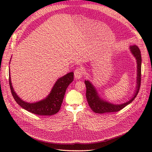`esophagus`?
Listing matches in <instances>:
<instances>
[{
	"instance_id": "esophagus-1",
	"label": "esophagus",
	"mask_w": 152,
	"mask_h": 152,
	"mask_svg": "<svg viewBox=\"0 0 152 152\" xmlns=\"http://www.w3.org/2000/svg\"><path fill=\"white\" fill-rule=\"evenodd\" d=\"M83 69L82 68L80 67H78L77 68L75 71H74V74H75V77L76 79H80L82 77L83 75Z\"/></svg>"
}]
</instances>
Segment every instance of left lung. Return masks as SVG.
<instances>
[{
	"label": "left lung",
	"mask_w": 152,
	"mask_h": 152,
	"mask_svg": "<svg viewBox=\"0 0 152 152\" xmlns=\"http://www.w3.org/2000/svg\"><path fill=\"white\" fill-rule=\"evenodd\" d=\"M131 51L137 60V89L134 95V97L128 102L121 105H113L106 101H103L100 99L98 94L94 88V87L89 81H85L86 86V98L89 105L94 112L96 113H112L117 112L120 111L131 103L135 98L137 97L139 93L140 83H141V63L142 58L140 50L136 45H133L130 47Z\"/></svg>",
	"instance_id": "left-lung-1"
}]
</instances>
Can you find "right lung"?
<instances>
[{
	"instance_id": "add662e5",
	"label": "right lung",
	"mask_w": 152,
	"mask_h": 152,
	"mask_svg": "<svg viewBox=\"0 0 152 152\" xmlns=\"http://www.w3.org/2000/svg\"><path fill=\"white\" fill-rule=\"evenodd\" d=\"M74 73L71 72L59 78L55 83L50 94L41 101L29 103L23 101L15 92L9 75V84L13 97L18 104L29 112L37 115L51 116L58 112L68 86L73 81Z\"/></svg>"
}]
</instances>
